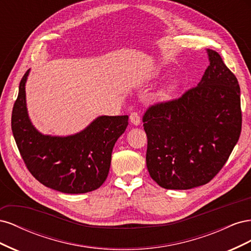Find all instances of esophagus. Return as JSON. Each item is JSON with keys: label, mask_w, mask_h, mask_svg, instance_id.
Instances as JSON below:
<instances>
[{"label": "esophagus", "mask_w": 251, "mask_h": 251, "mask_svg": "<svg viewBox=\"0 0 251 251\" xmlns=\"http://www.w3.org/2000/svg\"><path fill=\"white\" fill-rule=\"evenodd\" d=\"M130 121H131V124L134 125V126H139L140 123H141V119H140L139 114L136 113V112L132 113L131 115H130Z\"/></svg>", "instance_id": "1"}]
</instances>
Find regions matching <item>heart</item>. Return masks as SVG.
I'll return each mask as SVG.
<instances>
[{
    "label": "heart",
    "instance_id": "obj_1",
    "mask_svg": "<svg viewBox=\"0 0 251 251\" xmlns=\"http://www.w3.org/2000/svg\"><path fill=\"white\" fill-rule=\"evenodd\" d=\"M180 88V83L177 80H172L168 85H165L159 93L157 94V100L159 101H168L171 98L178 92Z\"/></svg>",
    "mask_w": 251,
    "mask_h": 251
}]
</instances>
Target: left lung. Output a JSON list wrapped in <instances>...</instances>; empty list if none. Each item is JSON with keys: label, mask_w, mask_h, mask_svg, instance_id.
I'll use <instances>...</instances> for the list:
<instances>
[{"label": "left lung", "mask_w": 251, "mask_h": 251, "mask_svg": "<svg viewBox=\"0 0 251 251\" xmlns=\"http://www.w3.org/2000/svg\"><path fill=\"white\" fill-rule=\"evenodd\" d=\"M198 86L181 98L151 107L143 116L147 166L158 185L191 189L208 183L223 168L242 127L240 86L218 52Z\"/></svg>", "instance_id": "1"}]
</instances>
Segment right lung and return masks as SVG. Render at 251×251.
Returning <instances> with one entry per match:
<instances>
[{
	"label": "right lung",
	"instance_id": "right-lung-1",
	"mask_svg": "<svg viewBox=\"0 0 251 251\" xmlns=\"http://www.w3.org/2000/svg\"><path fill=\"white\" fill-rule=\"evenodd\" d=\"M28 70L13 105L11 128L27 169L42 184L65 194H85L108 177L112 151L127 126V115L98 116L72 135L41 133L29 117L26 101Z\"/></svg>",
	"mask_w": 251,
	"mask_h": 251
}]
</instances>
